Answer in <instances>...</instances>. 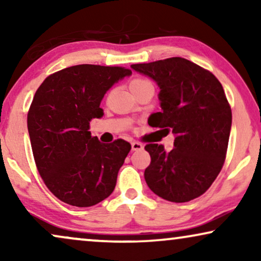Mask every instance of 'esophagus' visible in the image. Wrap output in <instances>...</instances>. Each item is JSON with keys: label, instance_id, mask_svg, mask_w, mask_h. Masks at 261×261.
Instances as JSON below:
<instances>
[{"label": "esophagus", "instance_id": "esophagus-1", "mask_svg": "<svg viewBox=\"0 0 261 261\" xmlns=\"http://www.w3.org/2000/svg\"><path fill=\"white\" fill-rule=\"evenodd\" d=\"M144 149V146L140 142H132V151H141Z\"/></svg>", "mask_w": 261, "mask_h": 261}]
</instances>
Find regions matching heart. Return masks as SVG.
<instances>
[{
  "label": "heart",
  "mask_w": 261,
  "mask_h": 261,
  "mask_svg": "<svg viewBox=\"0 0 261 261\" xmlns=\"http://www.w3.org/2000/svg\"><path fill=\"white\" fill-rule=\"evenodd\" d=\"M146 85H152V83L147 80H142V78H137V80H133L130 82L129 88L132 89H137V88H141V87H146Z\"/></svg>",
  "instance_id": "obj_1"
}]
</instances>
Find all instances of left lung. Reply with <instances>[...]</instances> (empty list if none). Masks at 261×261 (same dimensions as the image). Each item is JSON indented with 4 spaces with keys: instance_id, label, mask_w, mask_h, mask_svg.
<instances>
[{
    "instance_id": "1",
    "label": "left lung",
    "mask_w": 261,
    "mask_h": 261,
    "mask_svg": "<svg viewBox=\"0 0 261 261\" xmlns=\"http://www.w3.org/2000/svg\"><path fill=\"white\" fill-rule=\"evenodd\" d=\"M130 67L160 90L162 110L148 117L149 126L174 137L170 152L163 145H146L151 155L146 183L166 201H191L208 190L226 159L231 110L222 85L212 72L179 57Z\"/></svg>"
}]
</instances>
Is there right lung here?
Returning a JSON list of instances; mask_svg holds the SVG:
<instances>
[{
    "label": "right lung",
    "instance_id": "obj_1",
    "mask_svg": "<svg viewBox=\"0 0 261 261\" xmlns=\"http://www.w3.org/2000/svg\"><path fill=\"white\" fill-rule=\"evenodd\" d=\"M130 74L124 67L82 64L48 76L35 92L27 116L32 151L44 183L60 201L85 208L115 189L130 144H102L89 127L103 116L106 92Z\"/></svg>",
    "mask_w": 261,
    "mask_h": 261
}]
</instances>
